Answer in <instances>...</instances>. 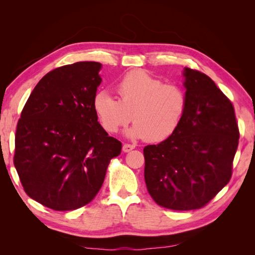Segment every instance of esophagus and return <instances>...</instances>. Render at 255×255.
<instances>
[{
	"mask_svg": "<svg viewBox=\"0 0 255 255\" xmlns=\"http://www.w3.org/2000/svg\"><path fill=\"white\" fill-rule=\"evenodd\" d=\"M133 149H135V144H129V143H125L122 146L123 152H129L132 151Z\"/></svg>",
	"mask_w": 255,
	"mask_h": 255,
	"instance_id": "34e87169",
	"label": "esophagus"
}]
</instances>
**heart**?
I'll return each instance as SVG.
<instances>
[{"instance_id":"obj_1","label":"heart","mask_w":255,"mask_h":255,"mask_svg":"<svg viewBox=\"0 0 255 255\" xmlns=\"http://www.w3.org/2000/svg\"><path fill=\"white\" fill-rule=\"evenodd\" d=\"M116 100L107 91L94 98V110L102 128L117 133L132 120L128 135L136 139L160 142L179 128L187 111L185 89L175 84H165L143 70L127 73L116 84Z\"/></svg>"}]
</instances>
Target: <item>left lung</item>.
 <instances>
[{"mask_svg":"<svg viewBox=\"0 0 255 255\" xmlns=\"http://www.w3.org/2000/svg\"><path fill=\"white\" fill-rule=\"evenodd\" d=\"M187 111L176 132L144 146V181L158 205L173 211L205 206L230 182L239 129L232 102L211 78L185 68Z\"/></svg>","mask_w":255,"mask_h":255,"instance_id":"1","label":"left lung"}]
</instances>
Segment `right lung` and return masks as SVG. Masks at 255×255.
Wrapping results in <instances>:
<instances>
[{
    "mask_svg": "<svg viewBox=\"0 0 255 255\" xmlns=\"http://www.w3.org/2000/svg\"><path fill=\"white\" fill-rule=\"evenodd\" d=\"M96 61L54 69L36 85L14 136L13 164L28 197L54 211H72L97 196L122 144L98 122L101 84Z\"/></svg>",
    "mask_w": 255,
    "mask_h": 255,
    "instance_id": "1",
    "label": "right lung"
}]
</instances>
